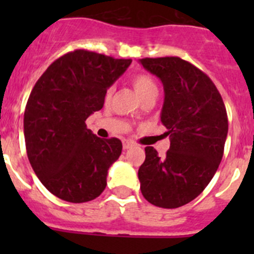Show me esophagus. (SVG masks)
I'll use <instances>...</instances> for the list:
<instances>
[{
  "mask_svg": "<svg viewBox=\"0 0 254 254\" xmlns=\"http://www.w3.org/2000/svg\"><path fill=\"white\" fill-rule=\"evenodd\" d=\"M132 146H135V142L131 140H123V148L127 150V148H131Z\"/></svg>",
  "mask_w": 254,
  "mask_h": 254,
  "instance_id": "1",
  "label": "esophagus"
}]
</instances>
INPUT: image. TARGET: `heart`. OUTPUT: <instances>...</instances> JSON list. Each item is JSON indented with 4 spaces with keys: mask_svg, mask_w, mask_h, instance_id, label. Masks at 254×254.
Listing matches in <instances>:
<instances>
[{
    "mask_svg": "<svg viewBox=\"0 0 254 254\" xmlns=\"http://www.w3.org/2000/svg\"><path fill=\"white\" fill-rule=\"evenodd\" d=\"M131 84L141 99L143 97L147 96V94L156 93V92H157V87H156L155 79L152 78V76L148 75V73L140 72V73H136V75H134L131 77ZM112 93H113V89L108 88V91H107L106 93V102L111 101Z\"/></svg>",
    "mask_w": 254,
    "mask_h": 254,
    "instance_id": "obj_1",
    "label": "heart"
}]
</instances>
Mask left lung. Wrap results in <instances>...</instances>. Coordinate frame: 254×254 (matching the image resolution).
I'll return each instance as SVG.
<instances>
[{"instance_id":"left-lung-1","label":"left lung","mask_w":254,"mask_h":254,"mask_svg":"<svg viewBox=\"0 0 254 254\" xmlns=\"http://www.w3.org/2000/svg\"><path fill=\"white\" fill-rule=\"evenodd\" d=\"M140 64L163 83L161 122L171 140L163 158L145 148L140 189L148 203L175 209L195 199L219 168L229 130L226 108L214 82L188 61L166 56Z\"/></svg>"}]
</instances>
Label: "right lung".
<instances>
[{"label": "right lung", "mask_w": 254, "mask_h": 254, "mask_svg": "<svg viewBox=\"0 0 254 254\" xmlns=\"http://www.w3.org/2000/svg\"><path fill=\"white\" fill-rule=\"evenodd\" d=\"M130 64L78 49L54 61L33 87L24 112L28 160L58 198L86 203L106 189L122 141L96 136L84 122L103 108L107 89Z\"/></svg>", "instance_id": "obj_1"}]
</instances>
